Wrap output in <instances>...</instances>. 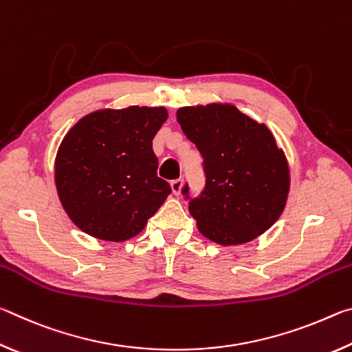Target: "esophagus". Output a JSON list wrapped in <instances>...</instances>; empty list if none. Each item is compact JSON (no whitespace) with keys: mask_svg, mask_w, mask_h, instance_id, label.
<instances>
[{"mask_svg":"<svg viewBox=\"0 0 352 352\" xmlns=\"http://www.w3.org/2000/svg\"><path fill=\"white\" fill-rule=\"evenodd\" d=\"M182 186H183V180L182 178H178V180H174L170 182V188H172V192H174L175 195H178L182 192Z\"/></svg>","mask_w":352,"mask_h":352,"instance_id":"1","label":"esophagus"}]
</instances>
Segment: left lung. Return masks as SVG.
Instances as JSON below:
<instances>
[{"mask_svg": "<svg viewBox=\"0 0 352 352\" xmlns=\"http://www.w3.org/2000/svg\"><path fill=\"white\" fill-rule=\"evenodd\" d=\"M183 133L204 157L206 177L189 212L208 239L241 245L265 233L284 211L290 188L287 158L265 124L231 104L183 107L177 111Z\"/></svg>", "mask_w": 352, "mask_h": 352, "instance_id": "8db88e82", "label": "left lung"}]
</instances>
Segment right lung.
Instances as JSON below:
<instances>
[{"mask_svg":"<svg viewBox=\"0 0 352 352\" xmlns=\"http://www.w3.org/2000/svg\"><path fill=\"white\" fill-rule=\"evenodd\" d=\"M168 119L164 107L104 109L65 135L56 157L58 199L76 226L122 242L144 230L170 194L157 175L152 140Z\"/></svg>","mask_w":352,"mask_h":352,"instance_id":"right-lung-1","label":"right lung"}]
</instances>
